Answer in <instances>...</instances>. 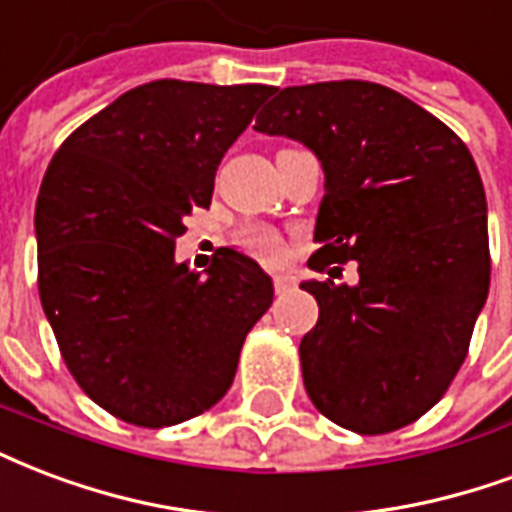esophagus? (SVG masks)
Returning <instances> with one entry per match:
<instances>
[{
	"mask_svg": "<svg viewBox=\"0 0 512 512\" xmlns=\"http://www.w3.org/2000/svg\"><path fill=\"white\" fill-rule=\"evenodd\" d=\"M298 285V279L293 274H274V290L276 293H290Z\"/></svg>",
	"mask_w": 512,
	"mask_h": 512,
	"instance_id": "1",
	"label": "esophagus"
}]
</instances>
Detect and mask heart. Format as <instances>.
I'll use <instances>...</instances> for the list:
<instances>
[{"mask_svg":"<svg viewBox=\"0 0 512 512\" xmlns=\"http://www.w3.org/2000/svg\"><path fill=\"white\" fill-rule=\"evenodd\" d=\"M238 244L244 246L246 252L263 257V260H279L285 255V244H282L279 233L268 230V227H244L238 233Z\"/></svg>","mask_w":512,"mask_h":512,"instance_id":"1","label":"heart"}]
</instances>
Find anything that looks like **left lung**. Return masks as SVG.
<instances>
[{"instance_id":"left-lung-1","label":"left lung","mask_w":512,"mask_h":512,"mask_svg":"<svg viewBox=\"0 0 512 512\" xmlns=\"http://www.w3.org/2000/svg\"><path fill=\"white\" fill-rule=\"evenodd\" d=\"M255 130L304 143L323 165L309 268L358 263V285L301 282L320 306L298 347L309 399L358 434L407 426L448 391L486 306L478 165L437 116L369 81L287 86Z\"/></svg>"}]
</instances>
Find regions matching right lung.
<instances>
[{
	"instance_id": "add662e5",
	"label": "right lung",
	"mask_w": 512,
	"mask_h": 512,
	"mask_svg": "<svg viewBox=\"0 0 512 512\" xmlns=\"http://www.w3.org/2000/svg\"><path fill=\"white\" fill-rule=\"evenodd\" d=\"M274 92L151 81L64 140L34 208L40 301L67 369L116 418L162 429L214 407L274 301L238 249L198 274L176 238L208 208L225 151Z\"/></svg>"
}]
</instances>
